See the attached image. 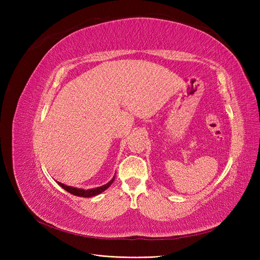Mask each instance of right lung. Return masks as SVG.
I'll return each mask as SVG.
<instances>
[{"label": "right lung", "mask_w": 260, "mask_h": 260, "mask_svg": "<svg viewBox=\"0 0 260 260\" xmlns=\"http://www.w3.org/2000/svg\"><path fill=\"white\" fill-rule=\"evenodd\" d=\"M114 180H115V178H113L105 185H102V186H99V187H95V188H91V190H82V188H76V187H73V186H67V185L59 183V182H58V184L62 188H64V190L69 192L70 194H74L76 196H80V198H91V196H95V195L102 193L103 191H105L106 188L113 183Z\"/></svg>", "instance_id": "obj_1"}]
</instances>
